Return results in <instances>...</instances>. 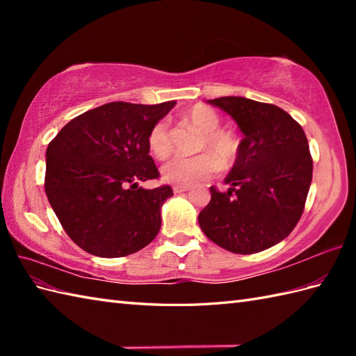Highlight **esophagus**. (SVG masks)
Wrapping results in <instances>:
<instances>
[{
  "label": "esophagus",
  "mask_w": 356,
  "mask_h": 356,
  "mask_svg": "<svg viewBox=\"0 0 356 356\" xmlns=\"http://www.w3.org/2000/svg\"><path fill=\"white\" fill-rule=\"evenodd\" d=\"M188 190H190V186H180V185H174L172 186L174 194H182V193H186Z\"/></svg>",
  "instance_id": "obj_1"
}]
</instances>
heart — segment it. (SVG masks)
I'll use <instances>...</instances> for the list:
<instances>
[{"label": "heart", "mask_w": 356, "mask_h": 356, "mask_svg": "<svg viewBox=\"0 0 356 356\" xmlns=\"http://www.w3.org/2000/svg\"><path fill=\"white\" fill-rule=\"evenodd\" d=\"M184 119L202 133L199 151H207L193 157H174L162 166V176L168 184L191 186L213 177L218 170L228 168L238 156L240 140L228 128H222V118L205 104L193 105L184 113ZM148 148L157 159L171 154L170 127L166 120H159L148 133Z\"/></svg>", "instance_id": "heart-1"}]
</instances>
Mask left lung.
I'll return each mask as SVG.
<instances>
[{
  "instance_id": "obj_1",
  "label": "left lung",
  "mask_w": 356,
  "mask_h": 356,
  "mask_svg": "<svg viewBox=\"0 0 356 356\" xmlns=\"http://www.w3.org/2000/svg\"><path fill=\"white\" fill-rule=\"evenodd\" d=\"M245 134L225 179L229 190L211 186L200 211L205 236L234 254H255L286 238L297 226L312 182V156L301 125L274 104L240 96L209 99Z\"/></svg>"
}]
</instances>
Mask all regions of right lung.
<instances>
[{"label":"right lung","instance_id":"obj_1","mask_svg":"<svg viewBox=\"0 0 356 356\" xmlns=\"http://www.w3.org/2000/svg\"><path fill=\"white\" fill-rule=\"evenodd\" d=\"M174 104L108 102L72 119L49 143L45 194L67 236L88 254L125 257L157 236L172 190L138 184L159 179L147 139Z\"/></svg>","mask_w":356,"mask_h":356}]
</instances>
